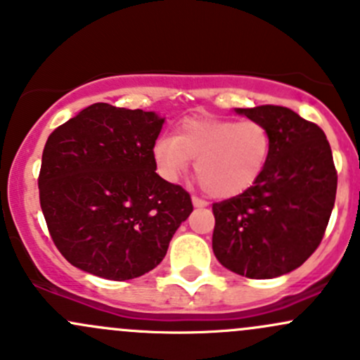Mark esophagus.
<instances>
[{"label": "esophagus", "mask_w": 360, "mask_h": 360, "mask_svg": "<svg viewBox=\"0 0 360 360\" xmlns=\"http://www.w3.org/2000/svg\"><path fill=\"white\" fill-rule=\"evenodd\" d=\"M191 202H193L195 207H207V202L202 200V198H198V197H191Z\"/></svg>", "instance_id": "obj_1"}]
</instances>
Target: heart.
<instances>
[{"label": "heart", "mask_w": 360, "mask_h": 360, "mask_svg": "<svg viewBox=\"0 0 360 360\" xmlns=\"http://www.w3.org/2000/svg\"><path fill=\"white\" fill-rule=\"evenodd\" d=\"M271 151V134L257 120L195 116L177 125L176 136L153 144L155 169L176 183L195 158V174L210 197L231 198L261 177Z\"/></svg>", "instance_id": "b5f03b06"}]
</instances>
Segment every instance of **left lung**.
I'll return each mask as SVG.
<instances>
[{"label":"left lung","instance_id":"1","mask_svg":"<svg viewBox=\"0 0 360 360\" xmlns=\"http://www.w3.org/2000/svg\"><path fill=\"white\" fill-rule=\"evenodd\" d=\"M237 112L266 125L271 151L248 191L212 205V250L238 275L281 277L301 266L324 237L338 186L331 146L321 127L289 108Z\"/></svg>","mask_w":360,"mask_h":360}]
</instances>
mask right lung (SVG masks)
Masks as SVG:
<instances>
[{"mask_svg": "<svg viewBox=\"0 0 360 360\" xmlns=\"http://www.w3.org/2000/svg\"><path fill=\"white\" fill-rule=\"evenodd\" d=\"M162 125L153 111L97 103L49 136L39 203L53 244L72 266L129 281L165 257L193 203L155 172Z\"/></svg>", "mask_w": 360, "mask_h": 360, "instance_id": "add662e5", "label": "right lung"}]
</instances>
